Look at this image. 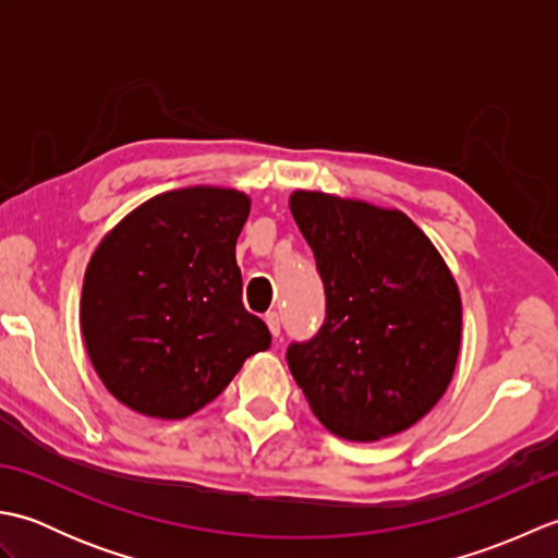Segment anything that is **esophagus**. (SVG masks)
Wrapping results in <instances>:
<instances>
[{
    "label": "esophagus",
    "mask_w": 558,
    "mask_h": 558,
    "mask_svg": "<svg viewBox=\"0 0 558 558\" xmlns=\"http://www.w3.org/2000/svg\"><path fill=\"white\" fill-rule=\"evenodd\" d=\"M266 324H268V328H270L272 338H278V336H280V316H278V312H268V314H266Z\"/></svg>",
    "instance_id": "obj_1"
}]
</instances>
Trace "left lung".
<instances>
[{"mask_svg": "<svg viewBox=\"0 0 558 558\" xmlns=\"http://www.w3.org/2000/svg\"><path fill=\"white\" fill-rule=\"evenodd\" d=\"M292 218L326 290V322L288 364L330 434L378 441L417 424L453 378L462 304L453 272L398 208L298 189Z\"/></svg>", "mask_w": 558, "mask_h": 558, "instance_id": "obj_1", "label": "left lung"}]
</instances>
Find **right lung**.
<instances>
[{"label":"right lung","instance_id":"add662e5","mask_svg":"<svg viewBox=\"0 0 558 558\" xmlns=\"http://www.w3.org/2000/svg\"><path fill=\"white\" fill-rule=\"evenodd\" d=\"M248 208L252 198L236 189H174L134 208L93 252L83 342L129 410L184 420L270 348L268 326L244 310L234 258Z\"/></svg>","mask_w":558,"mask_h":558}]
</instances>
